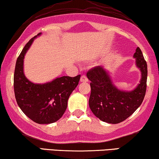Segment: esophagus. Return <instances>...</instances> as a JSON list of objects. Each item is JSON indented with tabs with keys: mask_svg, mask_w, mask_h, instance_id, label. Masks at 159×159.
<instances>
[{
	"mask_svg": "<svg viewBox=\"0 0 159 159\" xmlns=\"http://www.w3.org/2000/svg\"><path fill=\"white\" fill-rule=\"evenodd\" d=\"M80 82H88V79L87 78L86 76L82 75L81 78H80Z\"/></svg>",
	"mask_w": 159,
	"mask_h": 159,
	"instance_id": "esophagus-1",
	"label": "esophagus"
}]
</instances>
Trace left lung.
Returning <instances> with one entry per match:
<instances>
[{
    "label": "left lung",
    "mask_w": 159,
    "mask_h": 159,
    "mask_svg": "<svg viewBox=\"0 0 159 159\" xmlns=\"http://www.w3.org/2000/svg\"><path fill=\"white\" fill-rule=\"evenodd\" d=\"M133 57L141 72V79L132 90L117 88L109 72L103 66H95L87 73V77L91 81L89 106L101 121L109 124L120 123L131 116L142 103L146 92L147 63L138 47Z\"/></svg>",
    "instance_id": "1"
}]
</instances>
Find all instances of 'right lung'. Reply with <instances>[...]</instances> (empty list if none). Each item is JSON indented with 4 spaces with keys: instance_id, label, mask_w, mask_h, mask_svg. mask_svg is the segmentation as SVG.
<instances>
[{
    "instance_id": "right-lung-1",
    "label": "right lung",
    "mask_w": 159,
    "mask_h": 159,
    "mask_svg": "<svg viewBox=\"0 0 159 159\" xmlns=\"http://www.w3.org/2000/svg\"><path fill=\"white\" fill-rule=\"evenodd\" d=\"M30 40L16 60L14 88L17 104L26 116L38 124L56 122L64 114L71 93L79 83L80 75L63 76L43 84L33 83L24 73V58L34 39Z\"/></svg>"
}]
</instances>
